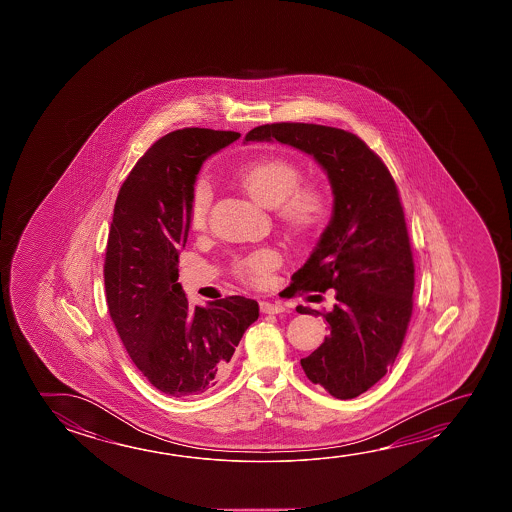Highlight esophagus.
<instances>
[{"mask_svg": "<svg viewBox=\"0 0 512 512\" xmlns=\"http://www.w3.org/2000/svg\"><path fill=\"white\" fill-rule=\"evenodd\" d=\"M285 307L282 303L278 302H260V312L262 314H282Z\"/></svg>", "mask_w": 512, "mask_h": 512, "instance_id": "34e87169", "label": "esophagus"}]
</instances>
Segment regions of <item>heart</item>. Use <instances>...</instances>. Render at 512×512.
Masks as SVG:
<instances>
[{"mask_svg":"<svg viewBox=\"0 0 512 512\" xmlns=\"http://www.w3.org/2000/svg\"><path fill=\"white\" fill-rule=\"evenodd\" d=\"M302 171L293 160L284 157H264L244 166L239 184L253 202L275 209L278 216L294 230H307L318 223L325 212V196L316 185L300 184ZM210 205L209 184L198 180L194 185L189 218L194 228L203 227ZM280 266V255L271 248L250 253L239 262V273L255 284L268 282L271 273Z\"/></svg>","mask_w":512,"mask_h":512,"instance_id":"heart-1","label":"heart"}]
</instances>
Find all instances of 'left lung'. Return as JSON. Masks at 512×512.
Here are the masks:
<instances>
[{
  "label": "left lung",
  "mask_w": 512,
  "mask_h": 512,
  "mask_svg": "<svg viewBox=\"0 0 512 512\" xmlns=\"http://www.w3.org/2000/svg\"><path fill=\"white\" fill-rule=\"evenodd\" d=\"M275 141L310 155L332 187V218L291 287L336 289L334 309L323 314L330 334L300 362L310 382L350 400L393 366L411 319L414 262L398 189L386 164L350 132L273 123L244 137V144ZM296 310L319 314L302 305Z\"/></svg>",
  "instance_id": "obj_1"
}]
</instances>
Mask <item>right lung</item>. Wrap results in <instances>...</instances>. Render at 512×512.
Returning a JSON list of instances; mask_svg holds the SVG:
<instances>
[{
  "label": "right lung",
  "instance_id": "1",
  "mask_svg": "<svg viewBox=\"0 0 512 512\" xmlns=\"http://www.w3.org/2000/svg\"><path fill=\"white\" fill-rule=\"evenodd\" d=\"M239 137L209 128L164 135L126 176L110 223L103 269L110 318L135 366L175 398L216 386L259 318V303L244 296L191 307L178 282L196 176Z\"/></svg>",
  "mask_w": 512,
  "mask_h": 512
}]
</instances>
